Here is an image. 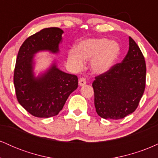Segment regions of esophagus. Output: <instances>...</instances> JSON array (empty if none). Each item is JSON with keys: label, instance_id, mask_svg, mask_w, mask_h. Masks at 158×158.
<instances>
[{"label": "esophagus", "instance_id": "34e87169", "mask_svg": "<svg viewBox=\"0 0 158 158\" xmlns=\"http://www.w3.org/2000/svg\"><path fill=\"white\" fill-rule=\"evenodd\" d=\"M85 84H86V79H85V78H80V79H79V86H83V85H85Z\"/></svg>", "mask_w": 158, "mask_h": 158}]
</instances>
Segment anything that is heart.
Returning a JSON list of instances; mask_svg holds the SVG:
<instances>
[{
    "mask_svg": "<svg viewBox=\"0 0 158 158\" xmlns=\"http://www.w3.org/2000/svg\"><path fill=\"white\" fill-rule=\"evenodd\" d=\"M117 42L107 39L83 40L68 52V62L73 70H80L84 61L90 60V69L94 73L102 74L108 71L119 55Z\"/></svg>",
    "mask_w": 158,
    "mask_h": 158,
    "instance_id": "b5f03b06",
    "label": "heart"
}]
</instances>
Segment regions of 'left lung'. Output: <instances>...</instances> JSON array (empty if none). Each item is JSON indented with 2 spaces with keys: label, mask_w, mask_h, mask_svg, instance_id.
<instances>
[{
  "label": "left lung",
  "mask_w": 158,
  "mask_h": 158,
  "mask_svg": "<svg viewBox=\"0 0 158 158\" xmlns=\"http://www.w3.org/2000/svg\"><path fill=\"white\" fill-rule=\"evenodd\" d=\"M146 66L140 49L129 37V49L121 63L95 77L94 106L99 117L119 119L133 113L146 87Z\"/></svg>",
  "instance_id": "left-lung-1"
}]
</instances>
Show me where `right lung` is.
Returning <instances> with one entry per match:
<instances>
[{"label": "right lung", "instance_id": "obj_1", "mask_svg": "<svg viewBox=\"0 0 158 158\" xmlns=\"http://www.w3.org/2000/svg\"><path fill=\"white\" fill-rule=\"evenodd\" d=\"M63 32L58 27L43 29L27 38L19 49L14 70L16 97L20 105L34 117L57 115L78 88L77 76L61 71L56 62L44 73L37 77L34 75L35 54L45 50L58 53Z\"/></svg>", "mask_w": 158, "mask_h": 158}]
</instances>
